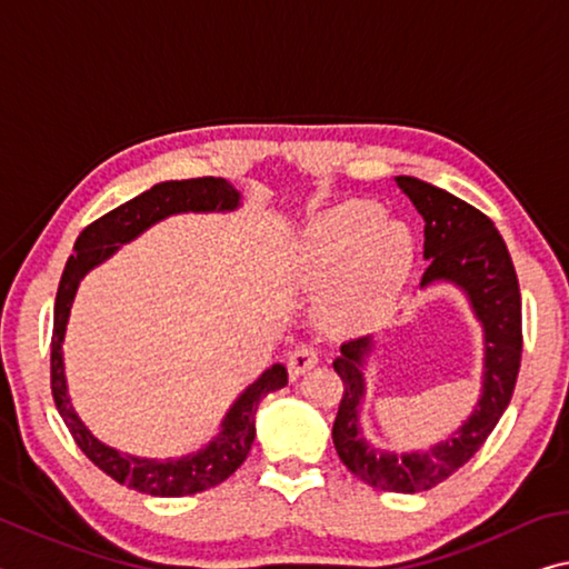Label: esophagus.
I'll use <instances>...</instances> for the list:
<instances>
[{
  "label": "esophagus",
  "mask_w": 569,
  "mask_h": 569,
  "mask_svg": "<svg viewBox=\"0 0 569 569\" xmlns=\"http://www.w3.org/2000/svg\"><path fill=\"white\" fill-rule=\"evenodd\" d=\"M319 365V349L313 345H299L288 355V369L293 377H301Z\"/></svg>",
  "instance_id": "34e87169"
}]
</instances>
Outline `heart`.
I'll return each mask as SVG.
<instances>
[{"label":"heart","mask_w":569,"mask_h":569,"mask_svg":"<svg viewBox=\"0 0 569 569\" xmlns=\"http://www.w3.org/2000/svg\"><path fill=\"white\" fill-rule=\"evenodd\" d=\"M415 260L412 232L385 220L380 204L341 202L306 224L296 268L313 286H331L341 319L375 321L398 299Z\"/></svg>","instance_id":"1"}]
</instances>
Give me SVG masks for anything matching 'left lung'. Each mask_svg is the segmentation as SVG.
I'll return each mask as SVG.
<instances>
[{"instance_id": "obj_1", "label": "left lung", "mask_w": 569, "mask_h": 569, "mask_svg": "<svg viewBox=\"0 0 569 569\" xmlns=\"http://www.w3.org/2000/svg\"><path fill=\"white\" fill-rule=\"evenodd\" d=\"M410 197L415 210L426 220V258L430 266L422 283L448 281L461 286L476 317L486 331V369L479 408L461 430L446 443L430 450L395 456L367 443L359 432V408L365 398L362 365L372 339H351L341 345L333 369L345 382L337 420H333V448L351 473L372 489L395 493H418L443 483L458 468L476 456L496 422L507 410L521 365V293L507 242L473 204L458 200L446 189L432 187L415 177H395Z\"/></svg>"}]
</instances>
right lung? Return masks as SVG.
<instances>
[{
  "label": "right lung",
  "instance_id": "obj_1",
  "mask_svg": "<svg viewBox=\"0 0 569 569\" xmlns=\"http://www.w3.org/2000/svg\"><path fill=\"white\" fill-rule=\"evenodd\" d=\"M240 194L236 187L220 177H197L182 182H161L133 200L123 202L116 210L106 212L103 218L90 222L76 240V252L68 258L62 270L58 296H56V321H52L50 341V387L52 400L60 418L66 420L70 436L78 448L88 456V461L101 468L106 476L119 481L126 489L149 493V496H189L212 489L238 471L250 453L252 438H256V410L268 392L281 390L288 382L283 365H273L252 382L230 412L224 415L220 436L200 453L179 458V461H149V458L123 456L119 450L103 446L101 440L90 436V430L70 405L66 390V372H62V337L73 303L76 288L90 268L111 256L116 248L129 242L159 220L177 212H212V210H236Z\"/></svg>",
  "mask_w": 569,
  "mask_h": 569
}]
</instances>
